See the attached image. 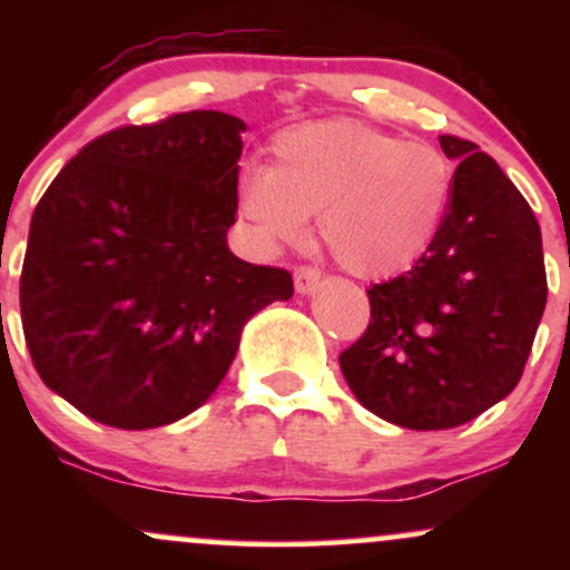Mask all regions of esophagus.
<instances>
[{
  "mask_svg": "<svg viewBox=\"0 0 570 570\" xmlns=\"http://www.w3.org/2000/svg\"><path fill=\"white\" fill-rule=\"evenodd\" d=\"M318 281H322V273L316 267H297L294 271V289H297V294H313Z\"/></svg>",
  "mask_w": 570,
  "mask_h": 570,
  "instance_id": "1",
  "label": "esophagus"
}]
</instances>
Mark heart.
I'll use <instances>...</instances> for the list:
<instances>
[{
  "instance_id": "b5f03b06",
  "label": "heart",
  "mask_w": 570,
  "mask_h": 570,
  "mask_svg": "<svg viewBox=\"0 0 570 570\" xmlns=\"http://www.w3.org/2000/svg\"><path fill=\"white\" fill-rule=\"evenodd\" d=\"M271 166H248L238 214L273 248L318 238L345 271L385 278L429 252L453 195V166L436 147L402 141L358 120H313L278 130Z\"/></svg>"
}]
</instances>
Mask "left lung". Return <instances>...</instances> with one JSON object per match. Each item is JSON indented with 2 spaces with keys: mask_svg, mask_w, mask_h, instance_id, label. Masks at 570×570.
I'll return each mask as SVG.
<instances>
[{
  "mask_svg": "<svg viewBox=\"0 0 570 570\" xmlns=\"http://www.w3.org/2000/svg\"><path fill=\"white\" fill-rule=\"evenodd\" d=\"M440 144L458 160L440 233L412 271L372 286L367 332L340 353L353 396L415 431L461 426L512 394L547 305L528 200L474 141Z\"/></svg>",
  "mask_w": 570,
  "mask_h": 570,
  "instance_id": "obj_1",
  "label": "left lung"
}]
</instances>
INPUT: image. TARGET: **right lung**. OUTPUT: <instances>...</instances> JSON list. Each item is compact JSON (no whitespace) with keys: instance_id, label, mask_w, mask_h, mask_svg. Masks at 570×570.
<instances>
[{"instance_id":"right-lung-1","label":"right lung","mask_w":570,"mask_h":570,"mask_svg":"<svg viewBox=\"0 0 570 570\" xmlns=\"http://www.w3.org/2000/svg\"><path fill=\"white\" fill-rule=\"evenodd\" d=\"M238 117L198 109L117 128L37 203L21 273L31 362L112 429H158L212 399L254 313L289 299L281 267L238 259Z\"/></svg>"}]
</instances>
